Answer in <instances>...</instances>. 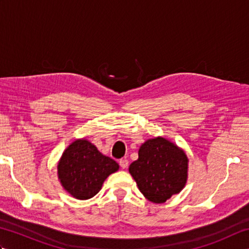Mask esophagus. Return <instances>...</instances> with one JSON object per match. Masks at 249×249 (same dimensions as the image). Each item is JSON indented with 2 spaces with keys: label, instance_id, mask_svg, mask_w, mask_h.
<instances>
[{
  "label": "esophagus",
  "instance_id": "esophagus-1",
  "mask_svg": "<svg viewBox=\"0 0 249 249\" xmlns=\"http://www.w3.org/2000/svg\"><path fill=\"white\" fill-rule=\"evenodd\" d=\"M120 166L122 169H126L128 166V160H125V158H123V160H120Z\"/></svg>",
  "mask_w": 249,
  "mask_h": 249
}]
</instances>
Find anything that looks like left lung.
I'll list each match as a JSON object with an SVG mask.
<instances>
[{
    "instance_id": "8db88e82",
    "label": "left lung",
    "mask_w": 249,
    "mask_h": 249,
    "mask_svg": "<svg viewBox=\"0 0 249 249\" xmlns=\"http://www.w3.org/2000/svg\"><path fill=\"white\" fill-rule=\"evenodd\" d=\"M129 173L140 192L154 203H163L178 194L187 182L188 158L173 142L162 137L146 140Z\"/></svg>"
}]
</instances>
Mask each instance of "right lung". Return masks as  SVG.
<instances>
[{"instance_id": "add662e5", "label": "right lung", "mask_w": 249, "mask_h": 249, "mask_svg": "<svg viewBox=\"0 0 249 249\" xmlns=\"http://www.w3.org/2000/svg\"><path fill=\"white\" fill-rule=\"evenodd\" d=\"M112 158L103 155L87 139H77L63 152L57 163V177L68 194L79 200L94 197L105 179L119 170Z\"/></svg>"}]
</instances>
